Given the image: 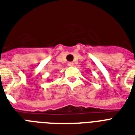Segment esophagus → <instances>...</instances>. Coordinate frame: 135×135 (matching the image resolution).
I'll return each instance as SVG.
<instances>
[{
  "label": "esophagus",
  "mask_w": 135,
  "mask_h": 135,
  "mask_svg": "<svg viewBox=\"0 0 135 135\" xmlns=\"http://www.w3.org/2000/svg\"><path fill=\"white\" fill-rule=\"evenodd\" d=\"M68 64H69V66H74V63H73V62H69Z\"/></svg>",
  "instance_id": "esophagus-1"
}]
</instances>
